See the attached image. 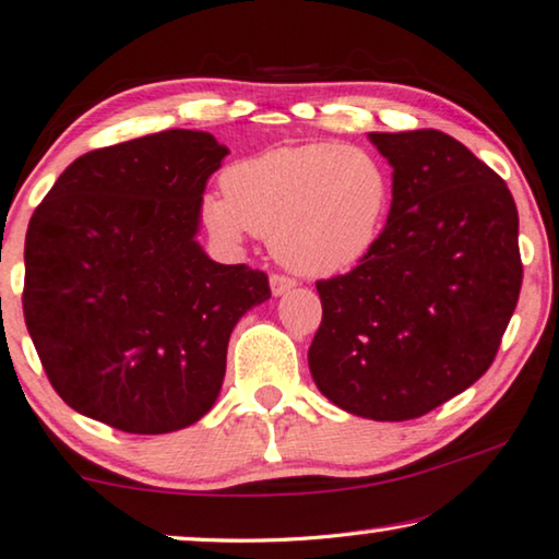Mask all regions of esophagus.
Listing matches in <instances>:
<instances>
[{"label":"esophagus","instance_id":"esophagus-1","mask_svg":"<svg viewBox=\"0 0 559 559\" xmlns=\"http://www.w3.org/2000/svg\"><path fill=\"white\" fill-rule=\"evenodd\" d=\"M270 287H272V293H274V295H285L289 287H295V280H293V277H287V274L274 272L272 277H270Z\"/></svg>","mask_w":559,"mask_h":559}]
</instances>
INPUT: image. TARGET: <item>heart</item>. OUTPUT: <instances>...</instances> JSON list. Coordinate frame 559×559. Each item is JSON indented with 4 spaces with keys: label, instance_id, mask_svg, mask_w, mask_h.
I'll return each mask as SVG.
<instances>
[{
    "label": "heart",
    "instance_id": "1",
    "mask_svg": "<svg viewBox=\"0 0 559 559\" xmlns=\"http://www.w3.org/2000/svg\"><path fill=\"white\" fill-rule=\"evenodd\" d=\"M204 201L209 229L226 241L252 231L307 277H335L376 252L393 206L385 160L358 145L314 141L241 158Z\"/></svg>",
    "mask_w": 559,
    "mask_h": 559
}]
</instances>
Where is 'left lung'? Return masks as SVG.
Masks as SVG:
<instances>
[{"instance_id":"1","label":"left lung","mask_w":559,"mask_h":559,"mask_svg":"<svg viewBox=\"0 0 559 559\" xmlns=\"http://www.w3.org/2000/svg\"><path fill=\"white\" fill-rule=\"evenodd\" d=\"M393 166L376 252L318 280L310 373L347 414L411 420L487 373L522 289L520 216L501 176L451 135L370 133Z\"/></svg>"}]
</instances>
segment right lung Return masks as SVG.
Listing matches in <instances>:
<instances>
[{"instance_id": "right-lung-1", "label": "right lung", "mask_w": 559, "mask_h": 559, "mask_svg": "<svg viewBox=\"0 0 559 559\" xmlns=\"http://www.w3.org/2000/svg\"><path fill=\"white\" fill-rule=\"evenodd\" d=\"M226 153L181 128L105 145L72 160L32 214L24 322L78 414L168 433L214 406L234 325L272 295L264 272L209 260L193 239Z\"/></svg>"}]
</instances>
